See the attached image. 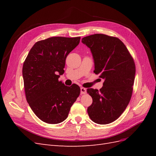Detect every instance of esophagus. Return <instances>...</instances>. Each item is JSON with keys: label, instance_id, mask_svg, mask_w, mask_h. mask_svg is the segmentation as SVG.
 I'll return each mask as SVG.
<instances>
[{"label": "esophagus", "instance_id": "1", "mask_svg": "<svg viewBox=\"0 0 156 156\" xmlns=\"http://www.w3.org/2000/svg\"><path fill=\"white\" fill-rule=\"evenodd\" d=\"M87 93V89L81 87V94H85Z\"/></svg>", "mask_w": 156, "mask_h": 156}]
</instances>
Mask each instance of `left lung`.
<instances>
[{"label":"left lung","mask_w":156,"mask_h":156,"mask_svg":"<svg viewBox=\"0 0 156 156\" xmlns=\"http://www.w3.org/2000/svg\"><path fill=\"white\" fill-rule=\"evenodd\" d=\"M82 43L92 54L94 72L104 79L103 87L88 88L92 103L87 108L90 119L98 124L115 121L131 100L135 75L134 60L118 37L103 34L84 37Z\"/></svg>","instance_id":"left-lung-1"}]
</instances>
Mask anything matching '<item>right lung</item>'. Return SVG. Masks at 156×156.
Wrapping results in <instances>:
<instances>
[{
  "instance_id": "1",
  "label": "right lung",
  "mask_w": 156,
  "mask_h": 156,
  "mask_svg": "<svg viewBox=\"0 0 156 156\" xmlns=\"http://www.w3.org/2000/svg\"><path fill=\"white\" fill-rule=\"evenodd\" d=\"M80 37H51L37 41L23 66L27 101L39 119L59 124L67 119L80 94V87L66 86L58 81L64 72L66 58L79 45Z\"/></svg>"
}]
</instances>
